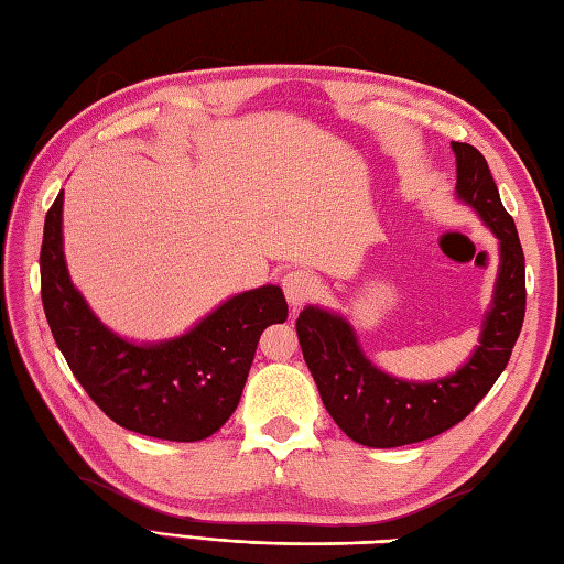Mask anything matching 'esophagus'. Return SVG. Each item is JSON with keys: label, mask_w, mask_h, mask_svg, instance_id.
Returning <instances> with one entry per match:
<instances>
[{"label": "esophagus", "mask_w": 564, "mask_h": 564, "mask_svg": "<svg viewBox=\"0 0 564 564\" xmlns=\"http://www.w3.org/2000/svg\"><path fill=\"white\" fill-rule=\"evenodd\" d=\"M282 290H284L286 302H290L292 306H302L304 302H310L312 296L316 294L318 282H316V278H314L312 272L292 270V272L284 274Z\"/></svg>", "instance_id": "1"}]
</instances>
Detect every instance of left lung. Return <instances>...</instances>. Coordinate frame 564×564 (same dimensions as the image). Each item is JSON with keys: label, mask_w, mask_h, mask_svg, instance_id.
Listing matches in <instances>:
<instances>
[{"label": "left lung", "mask_w": 564, "mask_h": 564, "mask_svg": "<svg viewBox=\"0 0 564 564\" xmlns=\"http://www.w3.org/2000/svg\"><path fill=\"white\" fill-rule=\"evenodd\" d=\"M452 150L456 194L479 210L501 242L494 306L486 316L481 346L469 364L449 378L405 382L370 364L341 316L306 306L296 318V336L324 408L350 440L366 447H402L459 424L503 373L523 328L525 254L516 223L501 204L484 154L466 142H452Z\"/></svg>", "instance_id": "8db88e82"}]
</instances>
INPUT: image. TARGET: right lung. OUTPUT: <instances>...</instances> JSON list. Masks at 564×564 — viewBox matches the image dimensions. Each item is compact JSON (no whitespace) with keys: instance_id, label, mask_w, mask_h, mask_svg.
Listing matches in <instances>:
<instances>
[{"instance_id":"right-lung-1","label":"right lung","mask_w":564,"mask_h":564,"mask_svg":"<svg viewBox=\"0 0 564 564\" xmlns=\"http://www.w3.org/2000/svg\"><path fill=\"white\" fill-rule=\"evenodd\" d=\"M63 191L41 242V302L73 376L112 422L169 442H198L236 412L260 334L286 318L280 286L232 296L194 332L159 346H134L108 332L70 284L61 236Z\"/></svg>"}]
</instances>
